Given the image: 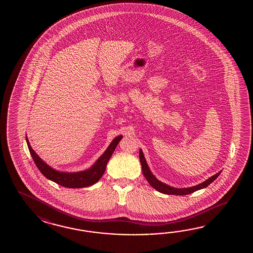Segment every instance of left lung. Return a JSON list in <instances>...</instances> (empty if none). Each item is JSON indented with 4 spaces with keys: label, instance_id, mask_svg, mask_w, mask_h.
Here are the masks:
<instances>
[{
    "label": "left lung",
    "instance_id": "1",
    "mask_svg": "<svg viewBox=\"0 0 253 253\" xmlns=\"http://www.w3.org/2000/svg\"><path fill=\"white\" fill-rule=\"evenodd\" d=\"M139 158L141 166H142V170L143 173L145 175V179L148 181V183H150L151 186L156 189V191L160 192L162 194H172V195H186V194H192L195 191H198L201 189L206 188L210 183H212L216 178L220 175L221 171L217 172L214 175L211 176L209 179L205 180V182L199 183L197 185H194L192 187H187V188H175L168 185L167 183H162L161 181H159L157 178L153 174V172H151L150 168L148 167L147 163L145 161V156L143 154L142 149L139 150Z\"/></svg>",
    "mask_w": 253,
    "mask_h": 253
}]
</instances>
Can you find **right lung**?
Segmentation results:
<instances>
[{"label": "right lung", "mask_w": 253, "mask_h": 253, "mask_svg": "<svg viewBox=\"0 0 253 253\" xmlns=\"http://www.w3.org/2000/svg\"><path fill=\"white\" fill-rule=\"evenodd\" d=\"M122 137H123L122 134L115 137L113 141L110 143V145H108L107 150L105 151L102 156L94 163V165H92L91 167L80 172H61L49 167L48 164L43 161L42 159L36 154V152L33 150V147L30 145L27 135H26V142H27L28 148L30 150L31 156H33V161L45 177L54 183H58L59 185H62L68 188H82V187L93 185L102 177L103 173L105 172L106 167L108 165V160L110 159L114 150L116 149L117 145L119 144V141L122 139Z\"/></svg>", "instance_id": "add662e5"}]
</instances>
